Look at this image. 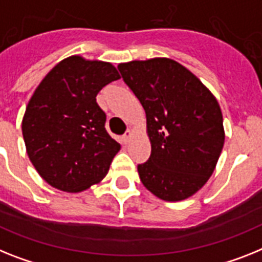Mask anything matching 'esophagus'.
<instances>
[{"label": "esophagus", "mask_w": 262, "mask_h": 262, "mask_svg": "<svg viewBox=\"0 0 262 262\" xmlns=\"http://www.w3.org/2000/svg\"><path fill=\"white\" fill-rule=\"evenodd\" d=\"M132 136H133L132 130H126V132H125V135L122 136V141H124V144H129V142H130Z\"/></svg>", "instance_id": "1"}]
</instances>
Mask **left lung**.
<instances>
[{
	"mask_svg": "<svg viewBox=\"0 0 262 262\" xmlns=\"http://www.w3.org/2000/svg\"><path fill=\"white\" fill-rule=\"evenodd\" d=\"M118 70L146 113L151 151L137 166L140 180L164 201L189 199L214 172L225 141L216 97L170 58L130 61Z\"/></svg>",
	"mask_w": 262,
	"mask_h": 262,
	"instance_id": "1",
	"label": "left lung"
}]
</instances>
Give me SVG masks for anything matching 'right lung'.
Segmentation results:
<instances>
[{"label":"right lung","instance_id":"obj_1","mask_svg":"<svg viewBox=\"0 0 262 262\" xmlns=\"http://www.w3.org/2000/svg\"><path fill=\"white\" fill-rule=\"evenodd\" d=\"M111 62L70 56L43 77L23 118L26 153L50 186L78 193L109 172L121 145L107 135L98 92L120 80Z\"/></svg>","mask_w":262,"mask_h":262}]
</instances>
